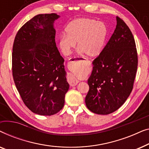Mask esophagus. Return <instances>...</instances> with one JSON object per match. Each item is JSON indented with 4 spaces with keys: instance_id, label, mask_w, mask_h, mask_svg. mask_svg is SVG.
Returning <instances> with one entry per match:
<instances>
[{
    "instance_id": "1",
    "label": "esophagus",
    "mask_w": 149,
    "mask_h": 149,
    "mask_svg": "<svg viewBox=\"0 0 149 149\" xmlns=\"http://www.w3.org/2000/svg\"><path fill=\"white\" fill-rule=\"evenodd\" d=\"M67 80H68V82L69 83L70 86H75V85H77V83H79V81L77 80V79L71 74H69L68 75Z\"/></svg>"
}]
</instances>
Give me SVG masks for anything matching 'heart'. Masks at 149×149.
Wrapping results in <instances>:
<instances>
[{
	"label": "heart",
	"mask_w": 149,
	"mask_h": 149,
	"mask_svg": "<svg viewBox=\"0 0 149 149\" xmlns=\"http://www.w3.org/2000/svg\"><path fill=\"white\" fill-rule=\"evenodd\" d=\"M66 34L59 38V47L68 55L77 42V49L89 58H96L102 53L109 34L107 26L102 22L91 18H79L70 22Z\"/></svg>",
	"instance_id": "1"
}]
</instances>
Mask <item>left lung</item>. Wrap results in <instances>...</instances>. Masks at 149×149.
<instances>
[{
  "instance_id": "obj_1",
  "label": "left lung",
  "mask_w": 149,
  "mask_h": 149,
  "mask_svg": "<svg viewBox=\"0 0 149 149\" xmlns=\"http://www.w3.org/2000/svg\"><path fill=\"white\" fill-rule=\"evenodd\" d=\"M92 64L85 104L93 113L109 115L119 109L129 97L138 68L133 34L118 16L115 31Z\"/></svg>"
}]
</instances>
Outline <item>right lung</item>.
I'll return each mask as SVG.
<instances>
[{
  "instance_id": "1",
  "label": "right lung",
  "mask_w": 149,
  "mask_h": 149,
  "mask_svg": "<svg viewBox=\"0 0 149 149\" xmlns=\"http://www.w3.org/2000/svg\"><path fill=\"white\" fill-rule=\"evenodd\" d=\"M56 13L39 14L18 30L12 53L14 83L25 105L34 113L50 116L64 104L69 89L64 60L55 41Z\"/></svg>"
}]
</instances>
